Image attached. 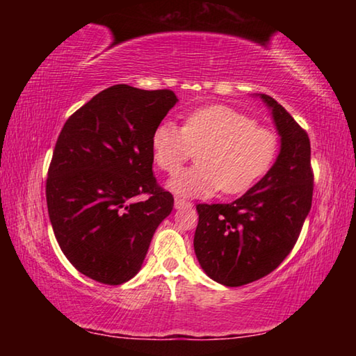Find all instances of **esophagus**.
I'll return each mask as SVG.
<instances>
[{
    "mask_svg": "<svg viewBox=\"0 0 356 356\" xmlns=\"http://www.w3.org/2000/svg\"><path fill=\"white\" fill-rule=\"evenodd\" d=\"M174 207H176V209L191 207V202H188V201H185V200H180V197H176V201H174Z\"/></svg>",
    "mask_w": 356,
    "mask_h": 356,
    "instance_id": "34e87169",
    "label": "esophagus"
}]
</instances>
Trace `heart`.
Wrapping results in <instances>:
<instances>
[{
  "label": "heart",
  "mask_w": 356,
  "mask_h": 356,
  "mask_svg": "<svg viewBox=\"0 0 356 356\" xmlns=\"http://www.w3.org/2000/svg\"><path fill=\"white\" fill-rule=\"evenodd\" d=\"M155 165L176 172L197 150V163L179 171L168 188L184 197H206L221 188L238 195L251 188L272 166L278 138L250 116L225 105L197 108L179 127L171 120L156 125L152 140Z\"/></svg>",
  "instance_id": "b5f03b06"
}]
</instances>
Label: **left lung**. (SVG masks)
<instances>
[{
    "label": "left lung",
    "instance_id": "obj_1",
    "mask_svg": "<svg viewBox=\"0 0 356 356\" xmlns=\"http://www.w3.org/2000/svg\"><path fill=\"white\" fill-rule=\"evenodd\" d=\"M257 97L272 111L281 138L273 166L234 202L196 206V257L209 278L227 287L272 273L292 251L312 202L308 134L273 97Z\"/></svg>",
    "mask_w": 356,
    "mask_h": 356
}]
</instances>
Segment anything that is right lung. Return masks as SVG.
I'll return each instance as SVG.
<instances>
[{
	"label": "right lung",
	"mask_w": 356,
	"mask_h": 356,
	"mask_svg": "<svg viewBox=\"0 0 356 356\" xmlns=\"http://www.w3.org/2000/svg\"><path fill=\"white\" fill-rule=\"evenodd\" d=\"M170 89L114 84L76 110L58 136L47 179L53 232L78 272L118 286L140 272L174 197L156 185L152 134L177 104ZM147 194L146 202L134 197Z\"/></svg>",
	"instance_id": "add662e5"
}]
</instances>
